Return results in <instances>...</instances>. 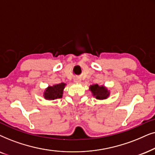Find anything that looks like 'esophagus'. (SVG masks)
Listing matches in <instances>:
<instances>
[{
  "label": "esophagus",
  "mask_w": 155,
  "mask_h": 155,
  "mask_svg": "<svg viewBox=\"0 0 155 155\" xmlns=\"http://www.w3.org/2000/svg\"><path fill=\"white\" fill-rule=\"evenodd\" d=\"M74 82L76 84H79L81 82V79L79 77H76L74 79Z\"/></svg>",
  "instance_id": "1"
}]
</instances>
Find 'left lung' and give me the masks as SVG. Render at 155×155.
Masks as SVG:
<instances>
[{
    "label": "left lung",
    "instance_id": "obj_1",
    "mask_svg": "<svg viewBox=\"0 0 155 155\" xmlns=\"http://www.w3.org/2000/svg\"><path fill=\"white\" fill-rule=\"evenodd\" d=\"M89 90L93 96L97 100H104L108 98L110 94V91L106 86L104 85L99 86L98 84H93L89 86Z\"/></svg>",
    "mask_w": 155,
    "mask_h": 155
}]
</instances>
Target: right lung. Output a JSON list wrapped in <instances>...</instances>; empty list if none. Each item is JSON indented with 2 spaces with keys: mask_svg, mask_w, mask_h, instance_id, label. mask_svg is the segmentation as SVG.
<instances>
[{
  "mask_svg": "<svg viewBox=\"0 0 155 155\" xmlns=\"http://www.w3.org/2000/svg\"><path fill=\"white\" fill-rule=\"evenodd\" d=\"M67 84L65 83H60L53 86H49L45 88L43 96L45 99L48 101H52L55 99L61 98L63 96L64 89Z\"/></svg>",
  "mask_w": 155,
  "mask_h": 155,
  "instance_id": "right-lung-1",
  "label": "right lung"
}]
</instances>
